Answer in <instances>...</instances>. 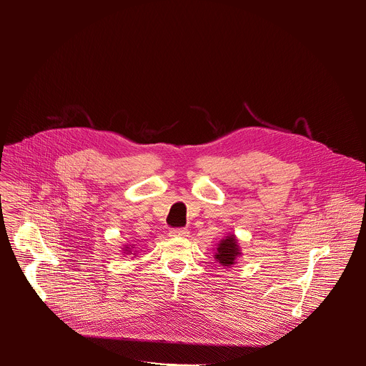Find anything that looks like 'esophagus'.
Segmentation results:
<instances>
[{
    "mask_svg": "<svg viewBox=\"0 0 366 366\" xmlns=\"http://www.w3.org/2000/svg\"><path fill=\"white\" fill-rule=\"evenodd\" d=\"M188 230L187 229H172L171 232H169V236H172V237H185V236H188Z\"/></svg>",
    "mask_w": 366,
    "mask_h": 366,
    "instance_id": "esophagus-1",
    "label": "esophagus"
}]
</instances>
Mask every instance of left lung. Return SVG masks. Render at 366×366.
<instances>
[{
  "label": "left lung",
  "instance_id": "left-lung-1",
  "mask_svg": "<svg viewBox=\"0 0 366 366\" xmlns=\"http://www.w3.org/2000/svg\"><path fill=\"white\" fill-rule=\"evenodd\" d=\"M237 242H239L237 237L234 234H232V233L224 236L219 242V244L216 247V252H214V259L217 260L220 265L229 268V267H233V265L237 264L236 260L242 254V252H240L242 249H240Z\"/></svg>",
  "mask_w": 366,
  "mask_h": 366
}]
</instances>
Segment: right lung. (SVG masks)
Masks as SVG:
<instances>
[{"mask_svg":"<svg viewBox=\"0 0 366 366\" xmlns=\"http://www.w3.org/2000/svg\"><path fill=\"white\" fill-rule=\"evenodd\" d=\"M123 253H126V254H134V256H136L137 250H134V244H124V246H123Z\"/></svg>","mask_w":366,"mask_h":366,"instance_id":"add662e5","label":"right lung"}]
</instances>
